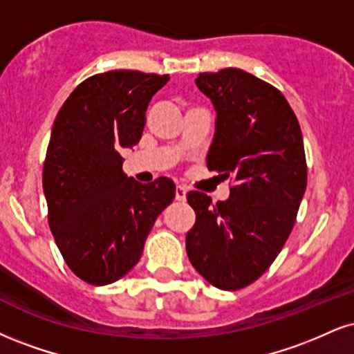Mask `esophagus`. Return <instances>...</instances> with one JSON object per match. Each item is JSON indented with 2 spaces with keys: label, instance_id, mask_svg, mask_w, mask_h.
I'll return each instance as SVG.
<instances>
[{
  "label": "esophagus",
  "instance_id": "esophagus-1",
  "mask_svg": "<svg viewBox=\"0 0 354 354\" xmlns=\"http://www.w3.org/2000/svg\"><path fill=\"white\" fill-rule=\"evenodd\" d=\"M186 193H188V191H186V188H183V186H176V201H185L186 199Z\"/></svg>",
  "mask_w": 354,
  "mask_h": 354
}]
</instances>
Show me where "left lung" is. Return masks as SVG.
<instances>
[{"label": "left lung", "instance_id": "left-lung-1", "mask_svg": "<svg viewBox=\"0 0 354 354\" xmlns=\"http://www.w3.org/2000/svg\"><path fill=\"white\" fill-rule=\"evenodd\" d=\"M196 85L218 113L207 168L234 185L214 206L201 191L186 194L196 212L186 252L211 285L239 290L269 269L290 236L306 188L304 138L282 92L249 72H203Z\"/></svg>", "mask_w": 354, "mask_h": 354}]
</instances>
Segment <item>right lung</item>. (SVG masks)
Here are the masks:
<instances>
[{
	"mask_svg": "<svg viewBox=\"0 0 354 354\" xmlns=\"http://www.w3.org/2000/svg\"><path fill=\"white\" fill-rule=\"evenodd\" d=\"M168 74L109 71L79 84L54 120L42 188L55 244L84 282L107 285L140 261L174 183L129 178L118 150L142 138L151 97Z\"/></svg>",
	"mask_w": 354,
	"mask_h": 354,
	"instance_id": "obj_1",
	"label": "right lung"
}]
</instances>
